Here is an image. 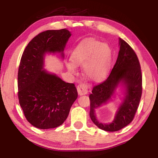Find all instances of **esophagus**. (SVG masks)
Instances as JSON below:
<instances>
[{"label":"esophagus","instance_id":"34e87169","mask_svg":"<svg viewBox=\"0 0 158 158\" xmlns=\"http://www.w3.org/2000/svg\"><path fill=\"white\" fill-rule=\"evenodd\" d=\"M77 89L79 96L87 94H88V92L90 91V89H91V88H90L88 85L85 84V83H81V84L78 85H77Z\"/></svg>","mask_w":158,"mask_h":158}]
</instances>
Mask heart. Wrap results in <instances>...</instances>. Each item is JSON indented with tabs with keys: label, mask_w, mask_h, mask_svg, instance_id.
Returning a JSON list of instances; mask_svg holds the SVG:
<instances>
[{
	"label": "heart",
	"mask_w": 158,
	"mask_h": 158,
	"mask_svg": "<svg viewBox=\"0 0 158 158\" xmlns=\"http://www.w3.org/2000/svg\"><path fill=\"white\" fill-rule=\"evenodd\" d=\"M111 60L109 46L94 39L81 41L73 49L70 60L66 62L67 69L75 74L76 66H83L85 76L93 81H100L109 72Z\"/></svg>",
	"instance_id": "heart-1"
}]
</instances>
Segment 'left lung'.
Wrapping results in <instances>:
<instances>
[{
    "instance_id": "8db88e82",
    "label": "left lung",
    "mask_w": 158,
    "mask_h": 158,
    "mask_svg": "<svg viewBox=\"0 0 158 158\" xmlns=\"http://www.w3.org/2000/svg\"><path fill=\"white\" fill-rule=\"evenodd\" d=\"M119 52L113 68L105 81L93 88L89 94V116L100 129L115 132L132 122L138 109L142 95V73L140 65L133 49L119 39ZM119 83L125 87L126 96L110 124H102L96 119L95 109L108 102Z\"/></svg>"
}]
</instances>
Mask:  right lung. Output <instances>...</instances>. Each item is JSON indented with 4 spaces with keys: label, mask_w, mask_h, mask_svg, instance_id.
Masks as SVG:
<instances>
[{
    "label": "right lung",
    "mask_w": 158,
    "mask_h": 158,
    "mask_svg": "<svg viewBox=\"0 0 158 158\" xmlns=\"http://www.w3.org/2000/svg\"><path fill=\"white\" fill-rule=\"evenodd\" d=\"M70 32L66 29L49 30L29 42L20 60L18 98L28 122L39 129L60 126L68 117L78 94L74 83H66L43 69L46 53H61Z\"/></svg>",
    "instance_id": "add662e5"
}]
</instances>
